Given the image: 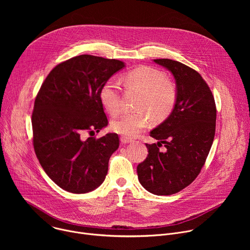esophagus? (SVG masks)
<instances>
[{"label": "esophagus", "mask_w": 250, "mask_h": 250, "mask_svg": "<svg viewBox=\"0 0 250 250\" xmlns=\"http://www.w3.org/2000/svg\"><path fill=\"white\" fill-rule=\"evenodd\" d=\"M132 140L130 139V138H128V137H125V136H123V137H121V142L122 144H124V145H126V144H130Z\"/></svg>", "instance_id": "obj_1"}]
</instances>
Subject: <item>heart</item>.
Instances as JSON below:
<instances>
[{"instance_id": "obj_1", "label": "heart", "mask_w": 250, "mask_h": 250, "mask_svg": "<svg viewBox=\"0 0 250 250\" xmlns=\"http://www.w3.org/2000/svg\"><path fill=\"white\" fill-rule=\"evenodd\" d=\"M126 89L140 94L136 104L137 110L146 111L154 120L167 118L177 99V89L173 82L166 79L161 71L148 66L137 67L123 77ZM101 104L106 112L117 115L121 110V96L116 81H106L99 93ZM125 113L112 122V129L125 136L134 137L148 126L146 112Z\"/></svg>"}]
</instances>
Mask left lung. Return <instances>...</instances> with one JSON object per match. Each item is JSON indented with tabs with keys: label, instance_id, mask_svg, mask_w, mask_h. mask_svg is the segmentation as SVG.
I'll return each instance as SVG.
<instances>
[{
	"label": "left lung",
	"instance_id": "obj_1",
	"mask_svg": "<svg viewBox=\"0 0 250 250\" xmlns=\"http://www.w3.org/2000/svg\"><path fill=\"white\" fill-rule=\"evenodd\" d=\"M153 62L173 75L177 99L169 117L150 131L158 141L146 144L148 155L136 170L146 190L167 196L183 190L199 175L215 137L217 109L211 91L197 71L171 59Z\"/></svg>",
	"mask_w": 250,
	"mask_h": 250
}]
</instances>
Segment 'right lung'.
<instances>
[{
	"label": "right lung",
	"instance_id": "right-lung-1",
	"mask_svg": "<svg viewBox=\"0 0 250 250\" xmlns=\"http://www.w3.org/2000/svg\"><path fill=\"white\" fill-rule=\"evenodd\" d=\"M125 67L123 61L83 54L55 66L35 98L31 118L33 147L50 179L63 190L97 189L119 148L117 133L85 138L108 125L99 93Z\"/></svg>",
	"mask_w": 250,
	"mask_h": 250
}]
</instances>
